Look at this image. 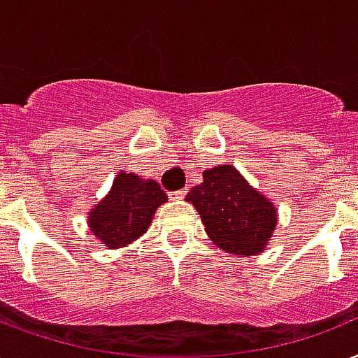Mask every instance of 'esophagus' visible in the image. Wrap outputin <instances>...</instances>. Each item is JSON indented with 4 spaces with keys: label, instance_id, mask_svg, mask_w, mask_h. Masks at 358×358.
I'll return each mask as SVG.
<instances>
[{
    "label": "esophagus",
    "instance_id": "obj_1",
    "mask_svg": "<svg viewBox=\"0 0 358 358\" xmlns=\"http://www.w3.org/2000/svg\"><path fill=\"white\" fill-rule=\"evenodd\" d=\"M171 196H173V198H177V199H182L185 196H187V188H181V190H177V192H173Z\"/></svg>",
    "mask_w": 358,
    "mask_h": 358
}]
</instances>
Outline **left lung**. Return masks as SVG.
Segmentation results:
<instances>
[{"label":"left lung","mask_w":358,"mask_h":358,"mask_svg":"<svg viewBox=\"0 0 358 358\" xmlns=\"http://www.w3.org/2000/svg\"><path fill=\"white\" fill-rule=\"evenodd\" d=\"M205 231L222 250L250 256L265 248L276 226V209L234 166L203 171V182L187 194Z\"/></svg>","instance_id":"1"}]
</instances>
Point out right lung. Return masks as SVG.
Returning a JSON list of instances; mask_svg holds the SVG:
<instances>
[{"label":"right lung","mask_w":358,"mask_h":358,"mask_svg":"<svg viewBox=\"0 0 358 358\" xmlns=\"http://www.w3.org/2000/svg\"><path fill=\"white\" fill-rule=\"evenodd\" d=\"M168 199L157 181H141L134 173L121 171L112 190L91 209L90 228L110 248L130 245L145 234L155 210Z\"/></svg>","instance_id":"add662e5"}]
</instances>
